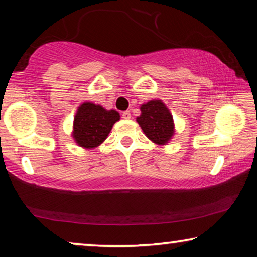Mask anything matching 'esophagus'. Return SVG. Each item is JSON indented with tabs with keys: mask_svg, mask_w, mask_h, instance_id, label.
Here are the masks:
<instances>
[{
	"mask_svg": "<svg viewBox=\"0 0 257 257\" xmlns=\"http://www.w3.org/2000/svg\"><path fill=\"white\" fill-rule=\"evenodd\" d=\"M122 118H123L124 120H129L130 118H132V114H130L129 111H124V112L122 113Z\"/></svg>",
	"mask_w": 257,
	"mask_h": 257,
	"instance_id": "obj_1",
	"label": "esophagus"
}]
</instances>
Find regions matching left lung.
I'll return each mask as SVG.
<instances>
[{
	"label": "left lung",
	"instance_id": "8db88e82",
	"mask_svg": "<svg viewBox=\"0 0 257 257\" xmlns=\"http://www.w3.org/2000/svg\"><path fill=\"white\" fill-rule=\"evenodd\" d=\"M141 111L142 114L137 118V122L146 136L159 145L167 144L175 133L173 119L168 107L155 99L143 104Z\"/></svg>",
	"mask_w": 257,
	"mask_h": 257
}]
</instances>
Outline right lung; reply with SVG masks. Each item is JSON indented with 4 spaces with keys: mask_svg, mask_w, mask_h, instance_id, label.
Listing matches in <instances>:
<instances>
[{
    "mask_svg": "<svg viewBox=\"0 0 257 257\" xmlns=\"http://www.w3.org/2000/svg\"><path fill=\"white\" fill-rule=\"evenodd\" d=\"M120 120L119 113L106 111L101 105L84 103L78 108L73 121V134L78 145L85 149H94L107 137L116 121Z\"/></svg>",
    "mask_w": 257,
    "mask_h": 257,
    "instance_id": "right-lung-1",
    "label": "right lung"
}]
</instances>
